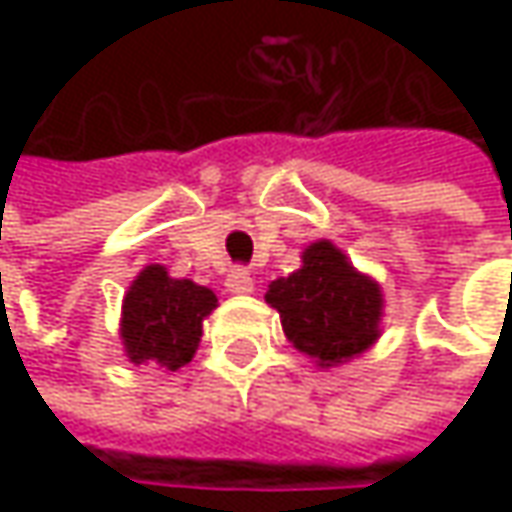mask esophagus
<instances>
[{
	"mask_svg": "<svg viewBox=\"0 0 512 512\" xmlns=\"http://www.w3.org/2000/svg\"><path fill=\"white\" fill-rule=\"evenodd\" d=\"M225 285L230 293H250V290H253V276H250L247 267H233V270L227 273Z\"/></svg>",
	"mask_w": 512,
	"mask_h": 512,
	"instance_id": "1",
	"label": "esophagus"
}]
</instances>
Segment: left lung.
<instances>
[{
	"mask_svg": "<svg viewBox=\"0 0 512 512\" xmlns=\"http://www.w3.org/2000/svg\"><path fill=\"white\" fill-rule=\"evenodd\" d=\"M302 262V270L267 287V305L279 310L296 350L322 367L347 362L379 336L382 290L330 242L307 247Z\"/></svg>",
	"mask_w": 512,
	"mask_h": 512,
	"instance_id": "8db88e82",
	"label": "left lung"
}]
</instances>
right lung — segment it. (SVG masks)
Segmentation results:
<instances>
[{
	"label": "right lung",
	"mask_w": 512,
	"mask_h": 512,
	"mask_svg": "<svg viewBox=\"0 0 512 512\" xmlns=\"http://www.w3.org/2000/svg\"><path fill=\"white\" fill-rule=\"evenodd\" d=\"M216 307V296L190 279H170L168 270L150 265L130 285L122 305V339L128 359L176 370L193 359L202 319Z\"/></svg>",
	"instance_id": "add662e5"
}]
</instances>
